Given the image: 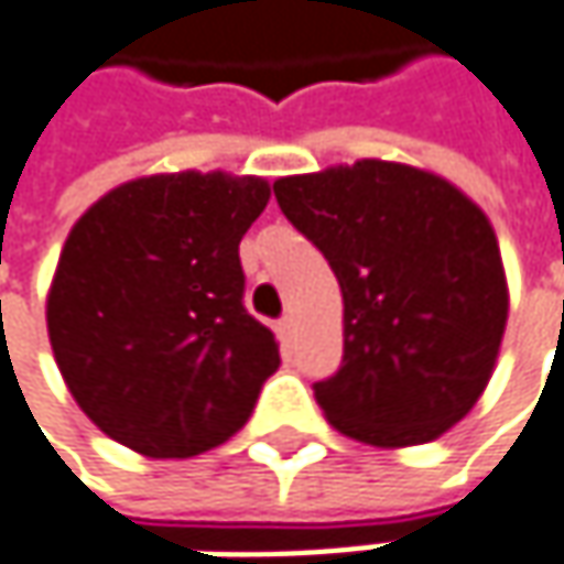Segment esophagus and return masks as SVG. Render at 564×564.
<instances>
[{
  "label": "esophagus",
  "instance_id": "esophagus-1",
  "mask_svg": "<svg viewBox=\"0 0 564 564\" xmlns=\"http://www.w3.org/2000/svg\"><path fill=\"white\" fill-rule=\"evenodd\" d=\"M290 335H293V315H283L281 322H278V338L290 341Z\"/></svg>",
  "mask_w": 564,
  "mask_h": 564
}]
</instances>
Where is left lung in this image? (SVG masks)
<instances>
[{"label":"left lung","mask_w":564,"mask_h":564,"mask_svg":"<svg viewBox=\"0 0 564 564\" xmlns=\"http://www.w3.org/2000/svg\"><path fill=\"white\" fill-rule=\"evenodd\" d=\"M345 300V357L315 402L350 441L417 447L479 402L508 325L498 236L447 178L360 159L274 182Z\"/></svg>","instance_id":"8db88e82"}]
</instances>
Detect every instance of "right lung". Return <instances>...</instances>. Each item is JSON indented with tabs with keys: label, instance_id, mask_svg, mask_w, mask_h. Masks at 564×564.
<instances>
[{
	"label": "right lung",
	"instance_id": "right-lung-1",
	"mask_svg": "<svg viewBox=\"0 0 564 564\" xmlns=\"http://www.w3.org/2000/svg\"><path fill=\"white\" fill-rule=\"evenodd\" d=\"M271 184L165 172L117 184L66 236L47 335L91 424L150 459L226 444L281 367L274 332L242 306L239 242Z\"/></svg>",
	"mask_w": 564,
	"mask_h": 564
}]
</instances>
